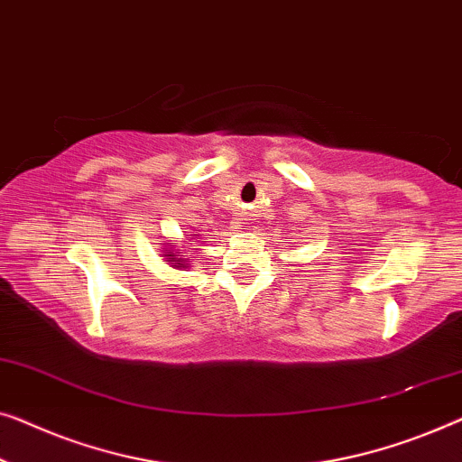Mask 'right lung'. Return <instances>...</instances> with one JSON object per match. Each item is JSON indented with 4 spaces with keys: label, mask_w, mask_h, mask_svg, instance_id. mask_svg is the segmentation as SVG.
Segmentation results:
<instances>
[{
    "label": "right lung",
    "mask_w": 462,
    "mask_h": 462,
    "mask_svg": "<svg viewBox=\"0 0 462 462\" xmlns=\"http://www.w3.org/2000/svg\"><path fill=\"white\" fill-rule=\"evenodd\" d=\"M193 239H199V236L198 233H191V237H187V242H193ZM177 245H166L164 244V247H162V252H164V263L166 264H171L172 269H177V271H185V269H189L191 266V258L189 256H185L187 252H196L198 247H193V245H189V250H175Z\"/></svg>",
    "instance_id": "right-lung-1"
}]
</instances>
